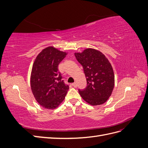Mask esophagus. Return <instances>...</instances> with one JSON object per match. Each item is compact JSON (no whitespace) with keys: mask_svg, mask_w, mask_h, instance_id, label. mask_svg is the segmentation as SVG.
I'll use <instances>...</instances> for the list:
<instances>
[{"mask_svg":"<svg viewBox=\"0 0 148 148\" xmlns=\"http://www.w3.org/2000/svg\"><path fill=\"white\" fill-rule=\"evenodd\" d=\"M71 85H72V86H73L74 88H77V83H73L71 84Z\"/></svg>","mask_w":148,"mask_h":148,"instance_id":"1","label":"esophagus"}]
</instances>
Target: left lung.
<instances>
[{
  "label": "left lung",
  "mask_w": 148,
  "mask_h": 148,
  "mask_svg": "<svg viewBox=\"0 0 148 148\" xmlns=\"http://www.w3.org/2000/svg\"><path fill=\"white\" fill-rule=\"evenodd\" d=\"M76 59L83 67L87 86L78 91L83 99L92 106L104 104L112 92L114 73L108 59L100 51L86 49L75 53Z\"/></svg>",
  "instance_id": "obj_1"
}]
</instances>
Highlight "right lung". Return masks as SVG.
<instances>
[{
  "label": "right lung",
  "instance_id": "obj_1",
  "mask_svg": "<svg viewBox=\"0 0 148 148\" xmlns=\"http://www.w3.org/2000/svg\"><path fill=\"white\" fill-rule=\"evenodd\" d=\"M66 53L47 47L36 58L31 74V88L36 100L44 108L54 109L65 99L69 86L58 70Z\"/></svg>",
  "mask_w": 148,
  "mask_h": 148
}]
</instances>
